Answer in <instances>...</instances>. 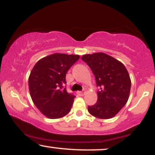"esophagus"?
I'll return each instance as SVG.
<instances>
[{"label": "esophagus", "instance_id": "34e87169", "mask_svg": "<svg viewBox=\"0 0 155 155\" xmlns=\"http://www.w3.org/2000/svg\"><path fill=\"white\" fill-rule=\"evenodd\" d=\"M85 90H83V91H79V92H77V94H79L80 96H83L85 94Z\"/></svg>", "mask_w": 155, "mask_h": 155}]
</instances>
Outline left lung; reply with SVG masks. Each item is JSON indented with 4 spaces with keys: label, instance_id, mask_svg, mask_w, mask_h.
<instances>
[{
    "label": "left lung",
    "instance_id": "1",
    "mask_svg": "<svg viewBox=\"0 0 155 155\" xmlns=\"http://www.w3.org/2000/svg\"><path fill=\"white\" fill-rule=\"evenodd\" d=\"M81 60L91 68L99 87L97 101L88 106V111L100 119L113 118L129 97L131 81L127 69L118 60L103 53L84 55Z\"/></svg>",
    "mask_w": 155,
    "mask_h": 155
}]
</instances>
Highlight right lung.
Wrapping results in <instances>:
<instances>
[{
  "label": "right lung",
  "instance_id": "right-lung-1",
  "mask_svg": "<svg viewBox=\"0 0 155 155\" xmlns=\"http://www.w3.org/2000/svg\"><path fill=\"white\" fill-rule=\"evenodd\" d=\"M79 59L78 55L54 53L37 62L29 77L33 102L44 115L61 118L69 113L75 96L67 92L66 75Z\"/></svg>",
  "mask_w": 155,
  "mask_h": 155
}]
</instances>
